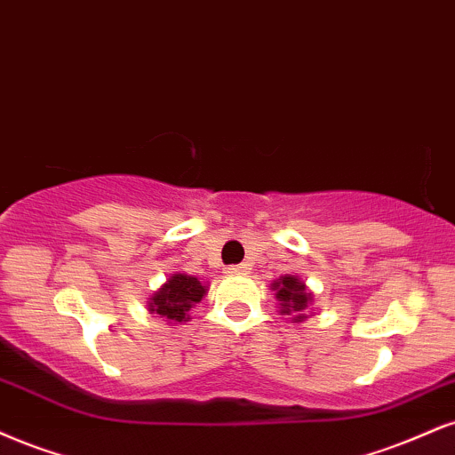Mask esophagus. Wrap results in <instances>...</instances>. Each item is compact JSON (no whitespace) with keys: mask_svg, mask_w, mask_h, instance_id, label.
Listing matches in <instances>:
<instances>
[{"mask_svg":"<svg viewBox=\"0 0 455 455\" xmlns=\"http://www.w3.org/2000/svg\"><path fill=\"white\" fill-rule=\"evenodd\" d=\"M250 271L248 265H235V267H228L227 273H231V275H245V273Z\"/></svg>","mask_w":455,"mask_h":455,"instance_id":"34e87169","label":"esophagus"}]
</instances>
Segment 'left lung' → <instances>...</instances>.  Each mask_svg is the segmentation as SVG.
<instances>
[{"label":"left lung","instance_id":"left-lung-1","mask_svg":"<svg viewBox=\"0 0 455 455\" xmlns=\"http://www.w3.org/2000/svg\"><path fill=\"white\" fill-rule=\"evenodd\" d=\"M275 299L280 300V314L292 315L294 324L307 320V307L314 303V292L297 275H282L271 283Z\"/></svg>","mask_w":455,"mask_h":455}]
</instances>
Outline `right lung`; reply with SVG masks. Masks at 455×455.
I'll return each mask as SVG.
<instances>
[{
	"instance_id": "1",
	"label": "right lung",
	"mask_w": 455,
	"mask_h": 455,
	"mask_svg": "<svg viewBox=\"0 0 455 455\" xmlns=\"http://www.w3.org/2000/svg\"><path fill=\"white\" fill-rule=\"evenodd\" d=\"M205 294L207 283H201L199 277L175 271L148 299V311L163 317V322H167V324H182V322L190 320V309L196 303H201Z\"/></svg>"
}]
</instances>
